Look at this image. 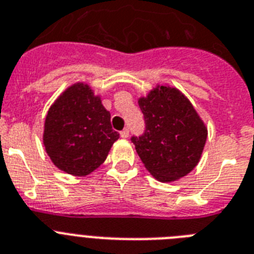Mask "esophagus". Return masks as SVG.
I'll use <instances>...</instances> for the list:
<instances>
[{"instance_id": "esophagus-1", "label": "esophagus", "mask_w": 254, "mask_h": 254, "mask_svg": "<svg viewBox=\"0 0 254 254\" xmlns=\"http://www.w3.org/2000/svg\"><path fill=\"white\" fill-rule=\"evenodd\" d=\"M121 138H127L129 137V129H124V130L120 131Z\"/></svg>"}]
</instances>
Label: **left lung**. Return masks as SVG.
I'll list each match as a JSON object with an SVG mask.
<instances>
[{
  "mask_svg": "<svg viewBox=\"0 0 254 254\" xmlns=\"http://www.w3.org/2000/svg\"><path fill=\"white\" fill-rule=\"evenodd\" d=\"M138 104L146 127L131 142L147 170L161 182L189 174L199 163L208 135L192 104L169 86L155 87Z\"/></svg>",
  "mask_w": 254,
  "mask_h": 254,
  "instance_id": "1",
  "label": "left lung"
}]
</instances>
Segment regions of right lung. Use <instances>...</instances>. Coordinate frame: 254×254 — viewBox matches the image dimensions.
Returning a JSON list of instances; mask_svg holds the SVG:
<instances>
[{
  "mask_svg": "<svg viewBox=\"0 0 254 254\" xmlns=\"http://www.w3.org/2000/svg\"><path fill=\"white\" fill-rule=\"evenodd\" d=\"M119 137L101 98L85 84L68 87L45 120L46 152L55 167L72 176H87L97 169Z\"/></svg>",
  "mask_w": 254,
  "mask_h": 254,
  "instance_id": "add662e5",
  "label": "right lung"
}]
</instances>
